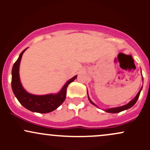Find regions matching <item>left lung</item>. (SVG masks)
Segmentation results:
<instances>
[{"label":"left lung","instance_id":"left-lung-1","mask_svg":"<svg viewBox=\"0 0 150 150\" xmlns=\"http://www.w3.org/2000/svg\"><path fill=\"white\" fill-rule=\"evenodd\" d=\"M142 79H143V77H142ZM142 88H140V90L139 91V92L137 93V95H136V96L134 97V98L132 99V100H130V101H129L127 104H126V105H122V106H120V107L112 108L106 109V110H105V111L107 112H110V113H117V112H120L121 111H123V110H127V109L130 108L133 106L134 104H135V103L137 102V99H138V98L139 96V94H140V92H141V90H142ZM87 94H88V91H87ZM88 98L89 101L91 103L93 104V105H95V106H97V105H96L95 103H93L92 102L91 100V99L89 98V97H88Z\"/></svg>","mask_w":150,"mask_h":150}]
</instances>
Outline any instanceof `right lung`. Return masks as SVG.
<instances>
[{
	"label": "right lung",
	"instance_id": "obj_1",
	"mask_svg": "<svg viewBox=\"0 0 150 150\" xmlns=\"http://www.w3.org/2000/svg\"><path fill=\"white\" fill-rule=\"evenodd\" d=\"M26 50L27 48L21 53L12 69L11 86L14 95L21 105L30 111L40 113H47L53 111L64 101L67 87L69 84L76 79L77 76L69 80L58 93L38 96L28 93L22 86L19 76V67L22 56Z\"/></svg>",
	"mask_w": 150,
	"mask_h": 150
}]
</instances>
